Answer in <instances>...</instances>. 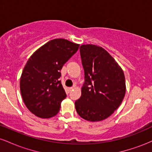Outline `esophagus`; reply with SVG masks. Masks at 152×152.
Segmentation results:
<instances>
[{
    "label": "esophagus",
    "instance_id": "obj_1",
    "mask_svg": "<svg viewBox=\"0 0 152 152\" xmlns=\"http://www.w3.org/2000/svg\"><path fill=\"white\" fill-rule=\"evenodd\" d=\"M72 89H73V87H69V88H68V90H69V92L71 91H72Z\"/></svg>",
    "mask_w": 152,
    "mask_h": 152
}]
</instances>
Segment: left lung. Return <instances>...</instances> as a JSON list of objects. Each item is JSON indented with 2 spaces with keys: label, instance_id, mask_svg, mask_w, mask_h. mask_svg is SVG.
Returning a JSON list of instances; mask_svg holds the SVG:
<instances>
[{
  "label": "left lung",
  "instance_id": "8db88e82",
  "mask_svg": "<svg viewBox=\"0 0 152 152\" xmlns=\"http://www.w3.org/2000/svg\"><path fill=\"white\" fill-rule=\"evenodd\" d=\"M85 82L75 107L81 118L99 121L111 116L121 104L126 93L123 70L102 47L93 44L80 47Z\"/></svg>",
  "mask_w": 152,
  "mask_h": 152
}]
</instances>
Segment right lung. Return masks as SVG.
<instances>
[{"instance_id":"add662e5","label":"right lung","mask_w":152,"mask_h":152,"mask_svg":"<svg viewBox=\"0 0 152 152\" xmlns=\"http://www.w3.org/2000/svg\"><path fill=\"white\" fill-rule=\"evenodd\" d=\"M79 44L64 38L48 41L35 51L23 71L20 81L24 104L40 118L56 116L66 97L59 81L65 63L76 53Z\"/></svg>"}]
</instances>
